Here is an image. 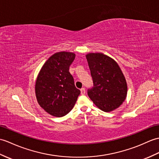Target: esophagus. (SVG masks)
Masks as SVG:
<instances>
[{
  "instance_id": "34e87169",
  "label": "esophagus",
  "mask_w": 159,
  "mask_h": 159,
  "mask_svg": "<svg viewBox=\"0 0 159 159\" xmlns=\"http://www.w3.org/2000/svg\"><path fill=\"white\" fill-rule=\"evenodd\" d=\"M80 93H81V95L85 94V89H84V88L80 89Z\"/></svg>"
}]
</instances>
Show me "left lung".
I'll return each mask as SVG.
<instances>
[{"label": "left lung", "mask_w": 159, "mask_h": 159, "mask_svg": "<svg viewBox=\"0 0 159 159\" xmlns=\"http://www.w3.org/2000/svg\"><path fill=\"white\" fill-rule=\"evenodd\" d=\"M86 58L93 79V86L87 94L97 107L104 112H111L126 99L127 85L117 63L101 53H90Z\"/></svg>", "instance_id": "1"}]
</instances>
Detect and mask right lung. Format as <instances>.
I'll use <instances>...</instances> for the list:
<instances>
[{"label":"right lung","mask_w":159,"mask_h":159,"mask_svg":"<svg viewBox=\"0 0 159 159\" xmlns=\"http://www.w3.org/2000/svg\"><path fill=\"white\" fill-rule=\"evenodd\" d=\"M75 54L61 51L53 54L43 66L37 76L35 93L38 103L51 115L61 117L73 108L80 91L69 72Z\"/></svg>","instance_id":"add662e5"}]
</instances>
